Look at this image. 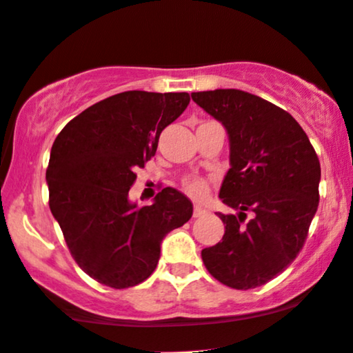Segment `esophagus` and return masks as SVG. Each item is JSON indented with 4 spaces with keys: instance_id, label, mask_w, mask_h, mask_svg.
Masks as SVG:
<instances>
[{
    "instance_id": "1",
    "label": "esophagus",
    "mask_w": 353,
    "mask_h": 353,
    "mask_svg": "<svg viewBox=\"0 0 353 353\" xmlns=\"http://www.w3.org/2000/svg\"><path fill=\"white\" fill-rule=\"evenodd\" d=\"M192 214H194V218H203V216L208 214V209H204L203 206H199V204H196L194 212H192Z\"/></svg>"
}]
</instances>
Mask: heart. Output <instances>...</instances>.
I'll use <instances>...</instances> for the list:
<instances>
[{
	"label": "heart",
	"mask_w": 353,
	"mask_h": 353,
	"mask_svg": "<svg viewBox=\"0 0 353 353\" xmlns=\"http://www.w3.org/2000/svg\"><path fill=\"white\" fill-rule=\"evenodd\" d=\"M184 189L189 196L192 197H203L208 192V183L201 177H191L184 183Z\"/></svg>",
	"instance_id": "b5f03b06"
}]
</instances>
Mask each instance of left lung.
Returning <instances> with one entry per match:
<instances>
[{
  "label": "left lung",
  "mask_w": 353,
  "mask_h": 353,
  "mask_svg": "<svg viewBox=\"0 0 353 353\" xmlns=\"http://www.w3.org/2000/svg\"><path fill=\"white\" fill-rule=\"evenodd\" d=\"M191 97L226 129L231 168L219 199L238 211L219 214L226 224L223 241L201 256L223 285L256 288L288 268L303 248L319 208V157L300 123L261 97L236 88Z\"/></svg>",
  "instance_id": "1"
}]
</instances>
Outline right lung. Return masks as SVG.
Returning <instances> with one entry per match:
<instances>
[{"instance_id": "1", "label": "right lung", "mask_w": 353, "mask_h": 353, "mask_svg": "<svg viewBox=\"0 0 353 353\" xmlns=\"http://www.w3.org/2000/svg\"><path fill=\"white\" fill-rule=\"evenodd\" d=\"M189 94L130 90L72 119L50 152V211L77 265L110 288L152 274L165 234L188 223L192 203L174 188L150 206L129 199L135 170L156 154L159 135L189 105Z\"/></svg>"}]
</instances>
